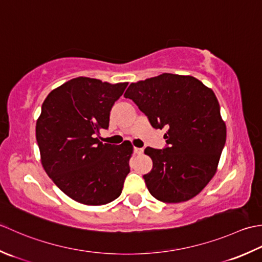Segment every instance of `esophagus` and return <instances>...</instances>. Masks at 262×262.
<instances>
[{"label":"esophagus","instance_id":"esophagus-1","mask_svg":"<svg viewBox=\"0 0 262 262\" xmlns=\"http://www.w3.org/2000/svg\"><path fill=\"white\" fill-rule=\"evenodd\" d=\"M143 152V148H138V147H135V154L137 155H140Z\"/></svg>","mask_w":262,"mask_h":262}]
</instances>
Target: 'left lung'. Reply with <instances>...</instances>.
Segmentation results:
<instances>
[{
    "mask_svg": "<svg viewBox=\"0 0 262 262\" xmlns=\"http://www.w3.org/2000/svg\"><path fill=\"white\" fill-rule=\"evenodd\" d=\"M163 129L167 147H147L152 169L143 175L150 194L166 204L193 198L217 172L226 141V124L210 88L191 76L163 73L132 82L124 94Z\"/></svg>",
    "mask_w": 262,
    "mask_h": 262,
    "instance_id": "left-lung-1",
    "label": "left lung"
}]
</instances>
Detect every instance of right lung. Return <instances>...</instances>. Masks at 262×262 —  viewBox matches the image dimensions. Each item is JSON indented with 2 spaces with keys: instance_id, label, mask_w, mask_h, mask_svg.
<instances>
[{
  "instance_id": "right-lung-1",
  "label": "right lung",
  "mask_w": 262,
  "mask_h": 262,
  "mask_svg": "<svg viewBox=\"0 0 262 262\" xmlns=\"http://www.w3.org/2000/svg\"><path fill=\"white\" fill-rule=\"evenodd\" d=\"M127 82L78 77L53 89L36 122L40 162L57 188L79 204L101 206L119 198L130 172V141L103 143L110 112Z\"/></svg>"
}]
</instances>
